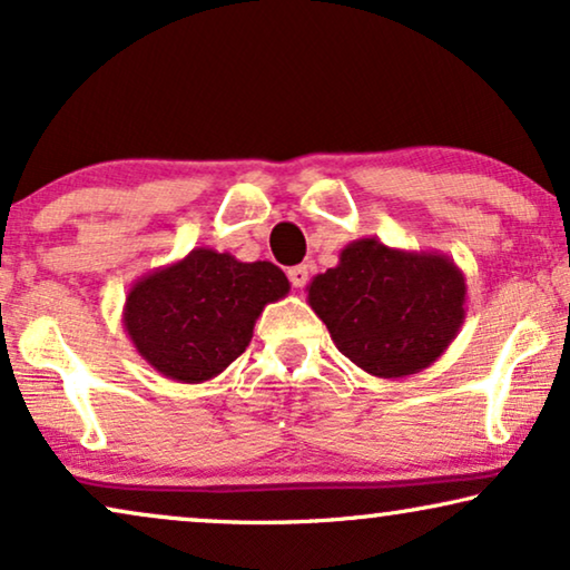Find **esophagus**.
Here are the masks:
<instances>
[{"instance_id": "34e87169", "label": "esophagus", "mask_w": 570, "mask_h": 570, "mask_svg": "<svg viewBox=\"0 0 570 570\" xmlns=\"http://www.w3.org/2000/svg\"><path fill=\"white\" fill-rule=\"evenodd\" d=\"M287 277H291L293 287H303L308 283V267L306 264H295V267L287 269Z\"/></svg>"}]
</instances>
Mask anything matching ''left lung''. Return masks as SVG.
Masks as SVG:
<instances>
[{
  "label": "left lung",
  "mask_w": 570,
  "mask_h": 570,
  "mask_svg": "<svg viewBox=\"0 0 570 570\" xmlns=\"http://www.w3.org/2000/svg\"><path fill=\"white\" fill-rule=\"evenodd\" d=\"M306 291L340 353L379 379L412 376L439 361L466 316V283L454 259L379 238L347 244L337 267Z\"/></svg>",
  "instance_id": "obj_1"
}]
</instances>
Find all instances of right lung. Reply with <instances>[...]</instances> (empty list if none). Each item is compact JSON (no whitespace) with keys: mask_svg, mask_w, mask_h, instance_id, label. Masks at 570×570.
Returning <instances> with one entry per match:
<instances>
[{"mask_svg":"<svg viewBox=\"0 0 570 570\" xmlns=\"http://www.w3.org/2000/svg\"><path fill=\"white\" fill-rule=\"evenodd\" d=\"M291 293L272 262L191 248L184 259L139 277L124 303V332L142 361L166 379L202 384L248 347L267 303Z\"/></svg>","mask_w":570,"mask_h":570,"instance_id":"right-lung-1","label":"right lung"}]
</instances>
